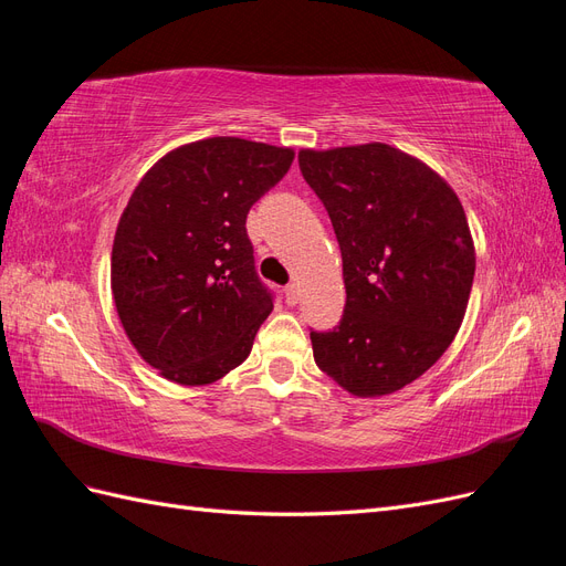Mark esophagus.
I'll use <instances>...</instances> for the list:
<instances>
[{"mask_svg":"<svg viewBox=\"0 0 566 566\" xmlns=\"http://www.w3.org/2000/svg\"><path fill=\"white\" fill-rule=\"evenodd\" d=\"M300 302V287L295 283L285 285V304L287 306H295Z\"/></svg>","mask_w":566,"mask_h":566,"instance_id":"esophagus-1","label":"esophagus"}]
</instances>
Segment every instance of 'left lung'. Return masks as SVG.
Instances as JSON below:
<instances>
[{"instance_id":"1","label":"left lung","mask_w":566,"mask_h":566,"mask_svg":"<svg viewBox=\"0 0 566 566\" xmlns=\"http://www.w3.org/2000/svg\"><path fill=\"white\" fill-rule=\"evenodd\" d=\"M302 177L331 214L347 304L312 331L316 366L358 399L418 380L465 318L476 254L447 179L389 144L300 150Z\"/></svg>"}]
</instances>
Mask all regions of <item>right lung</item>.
Returning <instances> with one entry per match:
<instances>
[{
	"label": "right lung",
	"mask_w": 566,
	"mask_h": 566,
	"mask_svg": "<svg viewBox=\"0 0 566 566\" xmlns=\"http://www.w3.org/2000/svg\"><path fill=\"white\" fill-rule=\"evenodd\" d=\"M295 150L212 136L169 150L117 221L111 290L119 323L165 380L198 387L250 356L273 310L245 219Z\"/></svg>",
	"instance_id": "right-lung-1"
}]
</instances>
